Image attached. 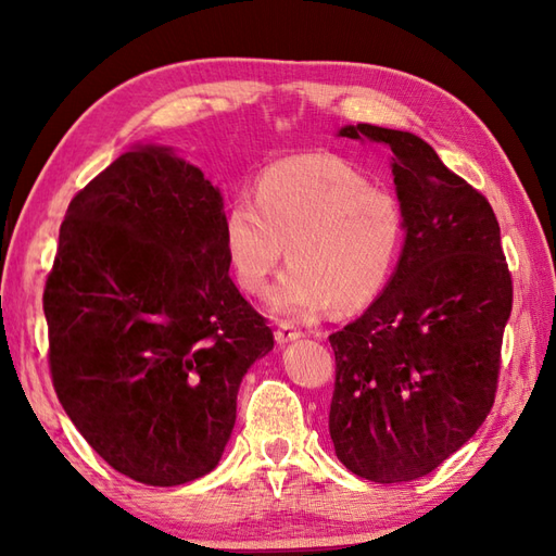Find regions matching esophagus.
Segmentation results:
<instances>
[{"label":"esophagus","mask_w":556,"mask_h":556,"mask_svg":"<svg viewBox=\"0 0 556 556\" xmlns=\"http://www.w3.org/2000/svg\"><path fill=\"white\" fill-rule=\"evenodd\" d=\"M301 337H303L301 329L293 325V323H289V320H281L279 327H277V332H275V339H277L279 346L281 344H289V341H296Z\"/></svg>","instance_id":"34e87169"}]
</instances>
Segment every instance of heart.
I'll use <instances>...</instances> for the list:
<instances>
[{
	"label": "heart",
	"mask_w": 556,
	"mask_h": 556,
	"mask_svg": "<svg viewBox=\"0 0 556 556\" xmlns=\"http://www.w3.org/2000/svg\"><path fill=\"white\" fill-rule=\"evenodd\" d=\"M224 251L239 285L263 293L281 257L291 267L269 303L285 315H313L332 303L351 313L387 287L404 243L399 200L329 152L287 157L257 176L255 200L224 212Z\"/></svg>",
	"instance_id": "b5f03b06"
}]
</instances>
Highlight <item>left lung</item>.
<instances>
[{
	"instance_id": "1",
	"label": "left lung",
	"mask_w": 556,
	"mask_h": 556,
	"mask_svg": "<svg viewBox=\"0 0 556 556\" xmlns=\"http://www.w3.org/2000/svg\"><path fill=\"white\" fill-rule=\"evenodd\" d=\"M339 136L392 150L406 243L380 299L329 334L337 458L372 482H406L458 452L485 422L514 287L488 198L422 138L358 124Z\"/></svg>"
}]
</instances>
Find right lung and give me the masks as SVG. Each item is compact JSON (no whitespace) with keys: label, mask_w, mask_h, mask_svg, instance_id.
<instances>
[{"label":"right lung","mask_w":556,"mask_h":556,"mask_svg":"<svg viewBox=\"0 0 556 556\" xmlns=\"http://www.w3.org/2000/svg\"><path fill=\"white\" fill-rule=\"evenodd\" d=\"M222 207L193 164L138 146L74 195L59 229L42 293L54 392L143 485L219 464L243 375L275 346L229 277Z\"/></svg>","instance_id":"obj_1"}]
</instances>
